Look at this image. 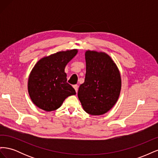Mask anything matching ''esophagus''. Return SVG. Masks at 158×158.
Returning a JSON list of instances; mask_svg holds the SVG:
<instances>
[{"mask_svg":"<svg viewBox=\"0 0 158 158\" xmlns=\"http://www.w3.org/2000/svg\"><path fill=\"white\" fill-rule=\"evenodd\" d=\"M73 88H74V89H75V91H76V92L77 93V92H78V85H73Z\"/></svg>","mask_w":158,"mask_h":158,"instance_id":"obj_1","label":"esophagus"}]
</instances>
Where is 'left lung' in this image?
Returning a JSON list of instances; mask_svg holds the SVG:
<instances>
[{
	"label": "left lung",
	"instance_id": "1",
	"mask_svg": "<svg viewBox=\"0 0 158 158\" xmlns=\"http://www.w3.org/2000/svg\"><path fill=\"white\" fill-rule=\"evenodd\" d=\"M86 73L78 97L84 111L92 115L108 112L119 98L121 77L111 57L102 51L85 52Z\"/></svg>",
	"mask_w": 158,
	"mask_h": 158
}]
</instances>
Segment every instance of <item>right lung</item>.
I'll list each match as a JSON object with an SVG mask.
<instances>
[{
	"label": "right lung",
	"mask_w": 158,
	"mask_h": 158,
	"mask_svg": "<svg viewBox=\"0 0 158 158\" xmlns=\"http://www.w3.org/2000/svg\"><path fill=\"white\" fill-rule=\"evenodd\" d=\"M78 49L61 51L43 57L29 75L27 90L32 102L41 109L51 111L59 109L66 98L76 94L66 82L64 69Z\"/></svg>",
	"instance_id": "1"
}]
</instances>
